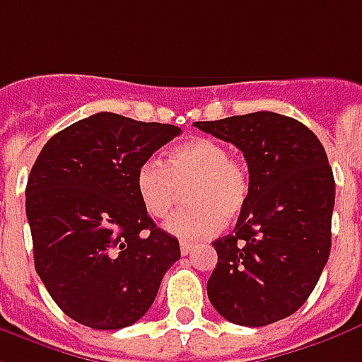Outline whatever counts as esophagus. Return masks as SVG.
Returning <instances> with one entry per match:
<instances>
[{"label": "esophagus", "instance_id": "esophagus-1", "mask_svg": "<svg viewBox=\"0 0 362 362\" xmlns=\"http://www.w3.org/2000/svg\"><path fill=\"white\" fill-rule=\"evenodd\" d=\"M194 249V243L192 242H182L180 243V251H182V255H188L189 251Z\"/></svg>", "mask_w": 362, "mask_h": 362}]
</instances>
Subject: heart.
I'll return each mask as SVG.
<instances>
[{
  "instance_id": "obj_1",
  "label": "heart",
  "mask_w": 362,
  "mask_h": 362,
  "mask_svg": "<svg viewBox=\"0 0 362 362\" xmlns=\"http://www.w3.org/2000/svg\"><path fill=\"white\" fill-rule=\"evenodd\" d=\"M186 188L189 207L167 222V232L182 240L207 238L243 211L251 189L249 168L230 157L222 141L195 138L173 147L167 165L149 159L136 173L138 197L153 218H167Z\"/></svg>"
}]
</instances>
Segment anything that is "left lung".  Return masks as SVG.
<instances>
[{"instance_id":"left-lung-1","label":"left lung","mask_w":362,"mask_h":362,"mask_svg":"<svg viewBox=\"0 0 362 362\" xmlns=\"http://www.w3.org/2000/svg\"><path fill=\"white\" fill-rule=\"evenodd\" d=\"M194 127L234 144L251 180L234 232L213 242L209 301L240 326L278 322L307 301L330 255L336 184L326 151L299 120L270 111Z\"/></svg>"}]
</instances>
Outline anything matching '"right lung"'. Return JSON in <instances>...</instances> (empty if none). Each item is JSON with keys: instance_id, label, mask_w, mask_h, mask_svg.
I'll use <instances>...</instances> for the list:
<instances>
[{"instance_id": "add662e5", "label": "right lung", "mask_w": 362, "mask_h": 362, "mask_svg": "<svg viewBox=\"0 0 362 362\" xmlns=\"http://www.w3.org/2000/svg\"><path fill=\"white\" fill-rule=\"evenodd\" d=\"M182 130L95 113L61 130L40 151L26 184L34 264L72 320L119 330L153 305L180 259L136 192V173Z\"/></svg>"}]
</instances>
